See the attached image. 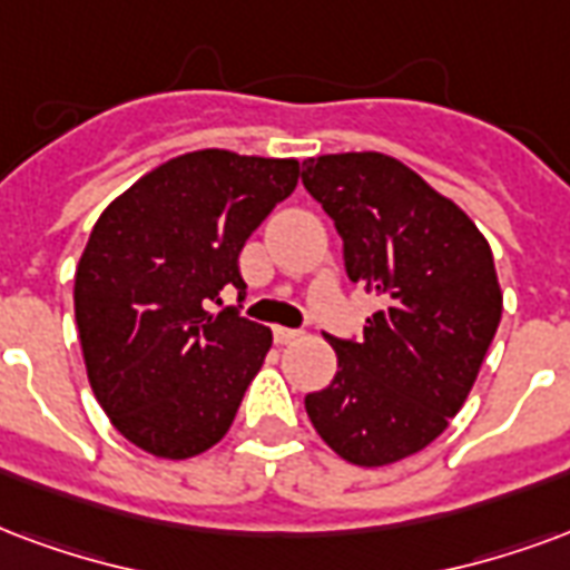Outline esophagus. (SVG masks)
<instances>
[{"label": "esophagus", "mask_w": 570, "mask_h": 570, "mask_svg": "<svg viewBox=\"0 0 570 570\" xmlns=\"http://www.w3.org/2000/svg\"><path fill=\"white\" fill-rule=\"evenodd\" d=\"M298 338H302V332H298V328L274 326V341H277V344H293V341Z\"/></svg>", "instance_id": "1"}]
</instances>
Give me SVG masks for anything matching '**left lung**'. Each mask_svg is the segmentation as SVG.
Segmentation results:
<instances>
[{"label": "left lung", "mask_w": 570, "mask_h": 570, "mask_svg": "<svg viewBox=\"0 0 570 570\" xmlns=\"http://www.w3.org/2000/svg\"><path fill=\"white\" fill-rule=\"evenodd\" d=\"M302 184L344 238L350 281L383 302L360 344L328 338L338 371L307 392L305 411L350 465L402 462L444 432L478 381L501 320L492 250L456 202L395 156H311Z\"/></svg>", "instance_id": "obj_1"}]
</instances>
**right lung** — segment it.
I'll use <instances>...</instances> for the list:
<instances>
[{
  "instance_id": "right-lung-1",
  "label": "right lung",
  "mask_w": 570,
  "mask_h": 570,
  "mask_svg": "<svg viewBox=\"0 0 570 570\" xmlns=\"http://www.w3.org/2000/svg\"><path fill=\"white\" fill-rule=\"evenodd\" d=\"M298 175V159L193 150L92 226L75 272L83 365L114 429L145 453L199 456L229 432L272 328L205 305L244 289L238 253Z\"/></svg>"
}]
</instances>
